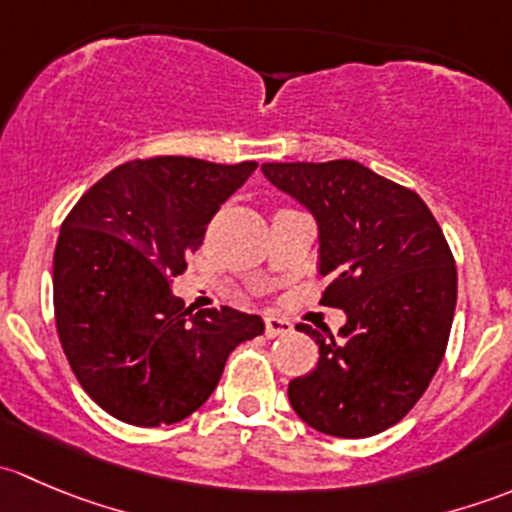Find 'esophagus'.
<instances>
[{
    "mask_svg": "<svg viewBox=\"0 0 512 512\" xmlns=\"http://www.w3.org/2000/svg\"><path fill=\"white\" fill-rule=\"evenodd\" d=\"M292 322L282 317H267L265 319V334L267 337H285V334H292Z\"/></svg>",
    "mask_w": 512,
    "mask_h": 512,
    "instance_id": "1",
    "label": "esophagus"
}]
</instances>
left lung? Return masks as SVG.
Returning <instances> with one entry per match:
<instances>
[{"label": "left lung", "instance_id": "1", "mask_svg": "<svg viewBox=\"0 0 512 512\" xmlns=\"http://www.w3.org/2000/svg\"><path fill=\"white\" fill-rule=\"evenodd\" d=\"M272 185L319 225V304L347 324H297L319 344L309 374L289 381L304 423L337 438H366L409 414L441 366L456 312V260L428 205L356 160L265 163Z\"/></svg>", "mask_w": 512, "mask_h": 512}]
</instances>
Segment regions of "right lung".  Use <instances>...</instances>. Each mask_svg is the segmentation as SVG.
I'll list each match as a JSON object with an SVG mask.
<instances>
[{"instance_id":"add662e5","label":"right lung","mask_w":512,"mask_h":512,"mask_svg":"<svg viewBox=\"0 0 512 512\" xmlns=\"http://www.w3.org/2000/svg\"><path fill=\"white\" fill-rule=\"evenodd\" d=\"M257 168L185 156L136 158L103 175L61 225L54 317L86 394L131 426L178 423L208 401L257 314L185 309L170 285L220 205Z\"/></svg>"}]
</instances>
